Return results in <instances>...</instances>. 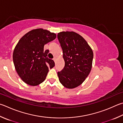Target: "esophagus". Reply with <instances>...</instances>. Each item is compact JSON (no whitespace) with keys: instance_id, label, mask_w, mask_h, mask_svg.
I'll return each mask as SVG.
<instances>
[{"instance_id":"esophagus-1","label":"esophagus","mask_w":123,"mask_h":123,"mask_svg":"<svg viewBox=\"0 0 123 123\" xmlns=\"http://www.w3.org/2000/svg\"><path fill=\"white\" fill-rule=\"evenodd\" d=\"M53 60H54V62H55L56 61V58L55 57H54V58H53Z\"/></svg>"}]
</instances>
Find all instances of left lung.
Segmentation results:
<instances>
[{
  "label": "left lung",
  "mask_w": 123,
  "mask_h": 123,
  "mask_svg": "<svg viewBox=\"0 0 123 123\" xmlns=\"http://www.w3.org/2000/svg\"><path fill=\"white\" fill-rule=\"evenodd\" d=\"M57 38L63 51L64 68L57 73L59 81L68 89L81 85L91 70L92 49L81 35L74 32H61Z\"/></svg>",
  "instance_id": "1"
}]
</instances>
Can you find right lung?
Masks as SVG:
<instances>
[{
    "instance_id": "add662e5",
    "label": "right lung",
    "mask_w": 123,
    "mask_h": 123,
    "mask_svg": "<svg viewBox=\"0 0 123 123\" xmlns=\"http://www.w3.org/2000/svg\"><path fill=\"white\" fill-rule=\"evenodd\" d=\"M56 37L55 33L37 28L19 40L13 51V60L18 74L25 83L37 86L45 80L49 68L55 66L54 61L47 57L49 50L43 49L44 44Z\"/></svg>"
}]
</instances>
